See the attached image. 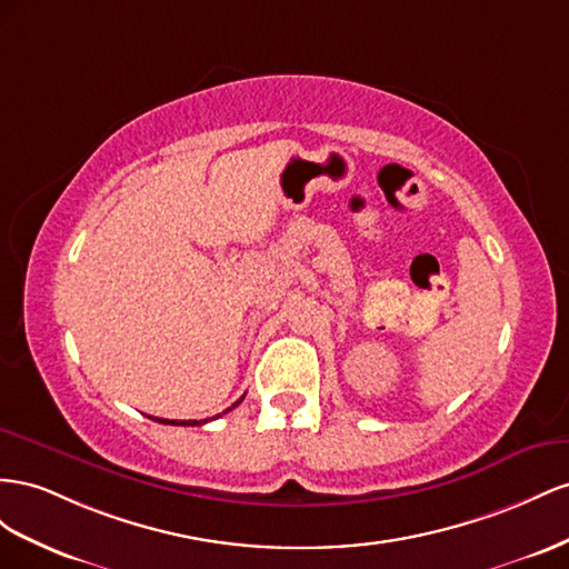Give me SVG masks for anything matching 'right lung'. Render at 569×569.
<instances>
[{"instance_id":"add662e5","label":"right lung","mask_w":569,"mask_h":569,"mask_svg":"<svg viewBox=\"0 0 569 569\" xmlns=\"http://www.w3.org/2000/svg\"><path fill=\"white\" fill-rule=\"evenodd\" d=\"M242 398H246V396H242ZM242 398H240L238 402H233L229 410H233L236 405H240ZM229 410H226V412H229ZM217 417H221V415H217ZM150 419L159 421V425H173V427H200V425H204V421H207V419H204V421H198V419H183V421H178V419H159V417H150Z\"/></svg>"}]
</instances>
